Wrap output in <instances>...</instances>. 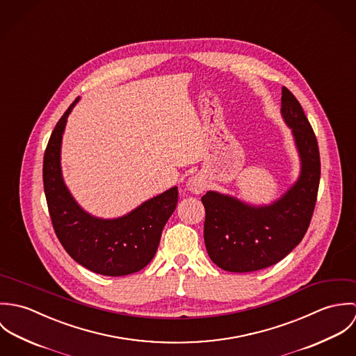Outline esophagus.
Instances as JSON below:
<instances>
[{
  "label": "esophagus",
  "instance_id": "obj_1",
  "mask_svg": "<svg viewBox=\"0 0 356 356\" xmlns=\"http://www.w3.org/2000/svg\"><path fill=\"white\" fill-rule=\"evenodd\" d=\"M186 189L189 192L195 193V195H200V193H203V191L205 189V184H204L203 179L199 175H195V177L188 179Z\"/></svg>",
  "mask_w": 356,
  "mask_h": 356
}]
</instances>
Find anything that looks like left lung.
Listing matches in <instances>:
<instances>
[{"mask_svg":"<svg viewBox=\"0 0 356 356\" xmlns=\"http://www.w3.org/2000/svg\"><path fill=\"white\" fill-rule=\"evenodd\" d=\"M281 113L300 156L298 181L278 200L251 205L207 192L204 243L211 260L230 273H250L282 260L303 240L316 203L321 160L316 137L298 99L282 88Z\"/></svg>","mask_w":356,"mask_h":356,"instance_id":"1","label":"left lung"}]
</instances>
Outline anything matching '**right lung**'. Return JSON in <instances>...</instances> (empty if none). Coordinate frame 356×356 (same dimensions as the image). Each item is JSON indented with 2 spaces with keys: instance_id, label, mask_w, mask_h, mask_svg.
Instances as JSON below:
<instances>
[{
  "instance_id": "1",
  "label": "right lung",
  "mask_w": 356,
  "mask_h": 356,
  "mask_svg": "<svg viewBox=\"0 0 356 356\" xmlns=\"http://www.w3.org/2000/svg\"><path fill=\"white\" fill-rule=\"evenodd\" d=\"M79 97L57 122L44 154V189L54 233L75 261L93 273L120 277L143 270L157 251L163 227L178 202V188L115 219H102L75 202L64 184L60 164L67 118Z\"/></svg>"
}]
</instances>
